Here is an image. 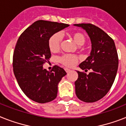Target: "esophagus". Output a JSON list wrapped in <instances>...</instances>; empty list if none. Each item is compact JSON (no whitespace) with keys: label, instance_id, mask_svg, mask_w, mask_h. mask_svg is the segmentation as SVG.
<instances>
[{"label":"esophagus","instance_id":"1","mask_svg":"<svg viewBox=\"0 0 126 126\" xmlns=\"http://www.w3.org/2000/svg\"><path fill=\"white\" fill-rule=\"evenodd\" d=\"M65 71H66V73H69L70 72L71 70L69 69H68V68H65Z\"/></svg>","mask_w":126,"mask_h":126}]
</instances>
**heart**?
Listing matches in <instances>:
<instances>
[{
    "label": "heart",
    "instance_id": "1",
    "mask_svg": "<svg viewBox=\"0 0 126 126\" xmlns=\"http://www.w3.org/2000/svg\"><path fill=\"white\" fill-rule=\"evenodd\" d=\"M71 37L77 44L79 46L84 45L86 42V37L84 34L80 32H75L71 34ZM62 36L61 33H56L52 35L48 40V46L50 51L53 53L58 51L60 49L62 42ZM59 61L67 67L74 66L78 61V57L73 55L65 54L59 58Z\"/></svg>",
    "mask_w": 126,
    "mask_h": 126
}]
</instances>
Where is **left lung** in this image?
Masks as SVG:
<instances>
[{
  "label": "left lung",
  "instance_id": "obj_1",
  "mask_svg": "<svg viewBox=\"0 0 126 126\" xmlns=\"http://www.w3.org/2000/svg\"><path fill=\"white\" fill-rule=\"evenodd\" d=\"M88 33L91 42L90 55L79 65L84 70L91 69L88 75L77 71L75 93L79 99L94 102L103 98L111 88L116 77L118 58L115 42L106 33L91 24H79Z\"/></svg>",
  "mask_w": 126,
  "mask_h": 126
}]
</instances>
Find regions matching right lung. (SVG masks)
Wrapping results in <instances>:
<instances>
[{
	"mask_svg": "<svg viewBox=\"0 0 126 126\" xmlns=\"http://www.w3.org/2000/svg\"><path fill=\"white\" fill-rule=\"evenodd\" d=\"M69 26L37 20L28 27L17 40L13 57L14 75L22 91L36 102H49L57 97L58 84L66 72L58 65H54L48 71L44 69L43 64L51 57L49 38Z\"/></svg>",
	"mask_w": 126,
	"mask_h": 126,
	"instance_id": "add662e5",
	"label": "right lung"
}]
</instances>
